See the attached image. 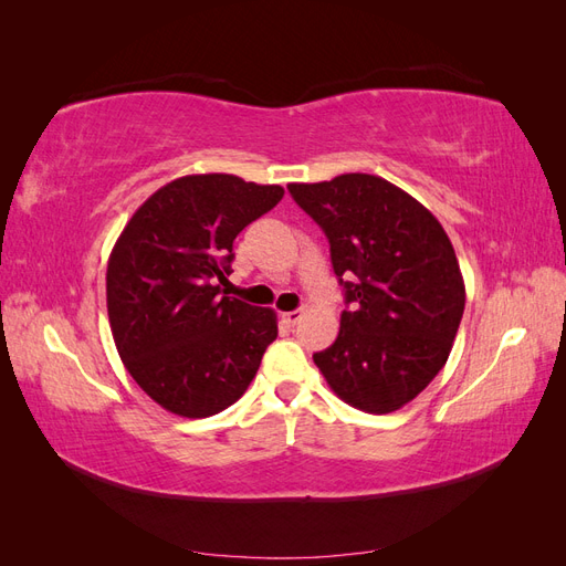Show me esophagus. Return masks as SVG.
<instances>
[{"label":"esophagus","instance_id":"obj_1","mask_svg":"<svg viewBox=\"0 0 566 566\" xmlns=\"http://www.w3.org/2000/svg\"><path fill=\"white\" fill-rule=\"evenodd\" d=\"M281 318H283V323H285V325H295V323H300V318H302V310H295V312H283V314H281Z\"/></svg>","mask_w":566,"mask_h":566}]
</instances>
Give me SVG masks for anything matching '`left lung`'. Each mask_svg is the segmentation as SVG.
<instances>
[{
  "label": "left lung",
  "mask_w": 566,
  "mask_h": 566,
  "mask_svg": "<svg viewBox=\"0 0 566 566\" xmlns=\"http://www.w3.org/2000/svg\"><path fill=\"white\" fill-rule=\"evenodd\" d=\"M323 229L349 310L314 364L337 397L366 413H391L447 364L465 310L455 250L437 217L375 175L287 184Z\"/></svg>",
  "instance_id": "1"
}]
</instances>
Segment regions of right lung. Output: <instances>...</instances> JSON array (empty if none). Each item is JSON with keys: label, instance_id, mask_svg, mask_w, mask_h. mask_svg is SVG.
Returning a JSON list of instances; mask_svg holds the SVG:
<instances>
[{"label": "right lung", "instance_id": "add662e5", "mask_svg": "<svg viewBox=\"0 0 566 566\" xmlns=\"http://www.w3.org/2000/svg\"><path fill=\"white\" fill-rule=\"evenodd\" d=\"M276 184L188 175L132 214L106 271L108 321L119 358L148 397L181 418H208L243 397L276 312L219 295L233 241L283 198Z\"/></svg>", "mask_w": 566, "mask_h": 566}]
</instances>
